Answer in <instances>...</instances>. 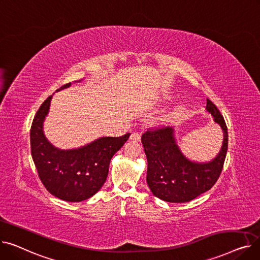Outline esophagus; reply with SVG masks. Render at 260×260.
Segmentation results:
<instances>
[{"mask_svg": "<svg viewBox=\"0 0 260 260\" xmlns=\"http://www.w3.org/2000/svg\"><path fill=\"white\" fill-rule=\"evenodd\" d=\"M129 139H131L132 141H135V142H139L140 139H141V136H140V134H138V133H132Z\"/></svg>", "mask_w": 260, "mask_h": 260, "instance_id": "1", "label": "esophagus"}]
</instances>
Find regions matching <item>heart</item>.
<instances>
[{"label": "heart", "instance_id": "1", "mask_svg": "<svg viewBox=\"0 0 260 260\" xmlns=\"http://www.w3.org/2000/svg\"><path fill=\"white\" fill-rule=\"evenodd\" d=\"M172 98V95H169V94H167V95H165V99H171ZM183 109V107L182 106H178V108H176L175 111L173 112V115H177V114H179L181 111Z\"/></svg>", "mask_w": 260, "mask_h": 260}]
</instances>
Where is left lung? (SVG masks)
Here are the masks:
<instances>
[{
    "instance_id": "1",
    "label": "left lung",
    "mask_w": 260,
    "mask_h": 260,
    "mask_svg": "<svg viewBox=\"0 0 260 260\" xmlns=\"http://www.w3.org/2000/svg\"><path fill=\"white\" fill-rule=\"evenodd\" d=\"M206 112L223 135L219 153L210 161H195L186 157L178 145L175 127L142 135L141 142L147 159L146 182L159 199L174 203L188 202L206 193L219 178L228 151V128L220 112L209 99Z\"/></svg>"
}]
</instances>
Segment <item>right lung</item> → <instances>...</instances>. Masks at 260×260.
Listing matches in <instances>:
<instances>
[{
    "label": "right lung",
    "mask_w": 260,
    "mask_h": 260,
    "mask_svg": "<svg viewBox=\"0 0 260 260\" xmlns=\"http://www.w3.org/2000/svg\"><path fill=\"white\" fill-rule=\"evenodd\" d=\"M71 85L68 83L57 91ZM51 99L52 95H49L40 106L32 121V160L41 181L51 195L68 202L83 201L102 187L111 159L127 141L131 134L121 137H100L77 148H59L50 143L44 134V121L49 113Z\"/></svg>",
    "instance_id": "add662e5"
}]
</instances>
